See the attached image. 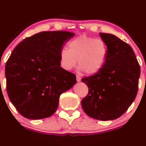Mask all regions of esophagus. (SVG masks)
<instances>
[{"instance_id": "esophagus-1", "label": "esophagus", "mask_w": 146, "mask_h": 146, "mask_svg": "<svg viewBox=\"0 0 146 146\" xmlns=\"http://www.w3.org/2000/svg\"><path fill=\"white\" fill-rule=\"evenodd\" d=\"M76 80H77L78 82H80L81 80V77L80 76H78V75H77L76 76Z\"/></svg>"}]
</instances>
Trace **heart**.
<instances>
[{"mask_svg":"<svg viewBox=\"0 0 146 146\" xmlns=\"http://www.w3.org/2000/svg\"><path fill=\"white\" fill-rule=\"evenodd\" d=\"M107 54V46L102 39L81 35L69 42L68 50H61L60 66L64 70H70L76 67L78 60L80 70L92 75L102 68Z\"/></svg>","mask_w":146,"mask_h":146,"instance_id":"1","label":"heart"}]
</instances>
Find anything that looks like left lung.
Segmentation results:
<instances>
[{
    "label": "left lung",
    "instance_id": "left-lung-1",
    "mask_svg": "<svg viewBox=\"0 0 146 146\" xmlns=\"http://www.w3.org/2000/svg\"><path fill=\"white\" fill-rule=\"evenodd\" d=\"M108 54L102 68L82 79L88 94L82 100L84 111L101 121L119 118L136 98L141 68L133 48L111 34L100 33Z\"/></svg>",
    "mask_w": 146,
    "mask_h": 146
}]
</instances>
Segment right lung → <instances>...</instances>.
I'll return each mask as SVG.
<instances>
[{
	"mask_svg": "<svg viewBox=\"0 0 146 146\" xmlns=\"http://www.w3.org/2000/svg\"><path fill=\"white\" fill-rule=\"evenodd\" d=\"M74 35L66 31L39 32L25 39L11 53L5 65L7 92L25 118L51 117L60 95L77 82L76 75L63 69L59 60L65 42Z\"/></svg>",
	"mask_w": 146,
	"mask_h": 146,
	"instance_id": "add662e5",
	"label": "right lung"
}]
</instances>
